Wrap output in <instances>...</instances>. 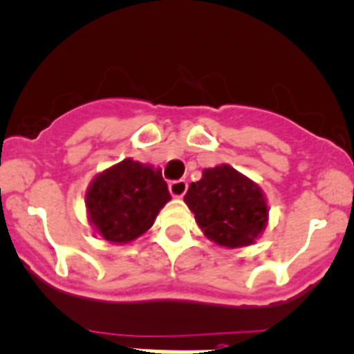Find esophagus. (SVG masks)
Here are the masks:
<instances>
[{"label":"esophagus","instance_id":"1","mask_svg":"<svg viewBox=\"0 0 354 354\" xmlns=\"http://www.w3.org/2000/svg\"><path fill=\"white\" fill-rule=\"evenodd\" d=\"M169 192L173 197H183L187 192V181L185 180H174L169 183Z\"/></svg>","mask_w":354,"mask_h":354}]
</instances>
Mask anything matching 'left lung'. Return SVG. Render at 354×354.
I'll return each mask as SVG.
<instances>
[{
  "label": "left lung",
  "mask_w": 354,
  "mask_h": 354,
  "mask_svg": "<svg viewBox=\"0 0 354 354\" xmlns=\"http://www.w3.org/2000/svg\"><path fill=\"white\" fill-rule=\"evenodd\" d=\"M183 199L205 236L222 247L252 245L268 222L263 190L227 164L203 171Z\"/></svg>",
  "instance_id": "obj_1"
}]
</instances>
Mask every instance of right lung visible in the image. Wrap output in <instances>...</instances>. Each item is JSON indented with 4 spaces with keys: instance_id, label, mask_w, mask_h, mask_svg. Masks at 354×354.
Wrapping results in <instances>:
<instances>
[{
    "instance_id": "add662e5",
    "label": "right lung",
    "mask_w": 354,
    "mask_h": 354,
    "mask_svg": "<svg viewBox=\"0 0 354 354\" xmlns=\"http://www.w3.org/2000/svg\"><path fill=\"white\" fill-rule=\"evenodd\" d=\"M169 199L160 169L125 158L91 181L86 208L104 240L129 243L153 225Z\"/></svg>"
}]
</instances>
